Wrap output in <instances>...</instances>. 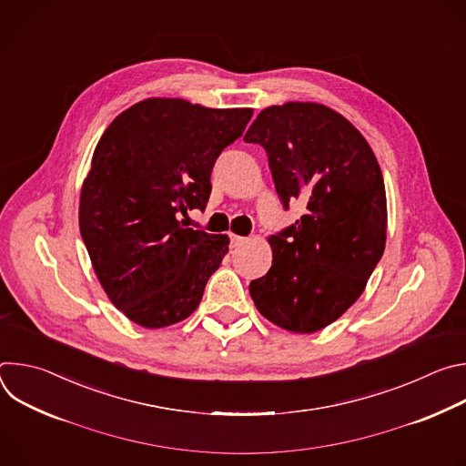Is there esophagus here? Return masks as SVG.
Instances as JSON below:
<instances>
[{
	"label": "esophagus",
	"mask_w": 466,
	"mask_h": 466,
	"mask_svg": "<svg viewBox=\"0 0 466 466\" xmlns=\"http://www.w3.org/2000/svg\"><path fill=\"white\" fill-rule=\"evenodd\" d=\"M247 241V238H243V236H236V234H230V243H232V247H239V245H243Z\"/></svg>",
	"instance_id": "34e87169"
}]
</instances>
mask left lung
I'll use <instances>...</instances> for the list:
<instances>
[{"instance_id":"8db88e82","label":"left lung","mask_w":466,"mask_h":466,"mask_svg":"<svg viewBox=\"0 0 466 466\" xmlns=\"http://www.w3.org/2000/svg\"><path fill=\"white\" fill-rule=\"evenodd\" d=\"M243 140L268 153L284 208L295 198L306 205L295 225L269 238L273 265L250 282V297L277 326L311 334L358 300L381 259V169L361 132L319 103L265 108Z\"/></svg>"}]
</instances>
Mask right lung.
Masks as SVG:
<instances>
[{"instance_id": "1", "label": "right lung", "mask_w": 466, "mask_h": 466, "mask_svg": "<svg viewBox=\"0 0 466 466\" xmlns=\"http://www.w3.org/2000/svg\"><path fill=\"white\" fill-rule=\"evenodd\" d=\"M250 116L252 108L146 99L103 132L79 227L105 293L132 322L164 328L201 302L228 238L186 228L178 218L207 208L214 164Z\"/></svg>"}]
</instances>
